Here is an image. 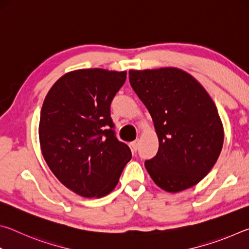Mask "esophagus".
Here are the masks:
<instances>
[{"instance_id": "esophagus-1", "label": "esophagus", "mask_w": 249, "mask_h": 249, "mask_svg": "<svg viewBox=\"0 0 249 249\" xmlns=\"http://www.w3.org/2000/svg\"><path fill=\"white\" fill-rule=\"evenodd\" d=\"M138 146H140V142L134 141L132 144H130V148H132L133 151H136L138 149Z\"/></svg>"}]
</instances>
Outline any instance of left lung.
<instances>
[{
  "label": "left lung",
  "mask_w": 249,
  "mask_h": 249,
  "mask_svg": "<svg viewBox=\"0 0 249 249\" xmlns=\"http://www.w3.org/2000/svg\"><path fill=\"white\" fill-rule=\"evenodd\" d=\"M128 73L130 86L150 113L159 141L157 155L145 161L151 179L172 193L199 183L215 165L224 141L213 100L200 82L178 68Z\"/></svg>",
  "instance_id": "left-lung-1"
}]
</instances>
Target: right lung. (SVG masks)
I'll return each instance as SVG.
<instances>
[{
    "label": "right lung",
    "instance_id": "add662e5",
    "mask_svg": "<svg viewBox=\"0 0 249 249\" xmlns=\"http://www.w3.org/2000/svg\"><path fill=\"white\" fill-rule=\"evenodd\" d=\"M126 71L79 69L62 75L46 95L39 120L41 153L60 182L84 197L114 190L132 158L115 136L109 107Z\"/></svg>",
    "mask_w": 249,
    "mask_h": 249
}]
</instances>
